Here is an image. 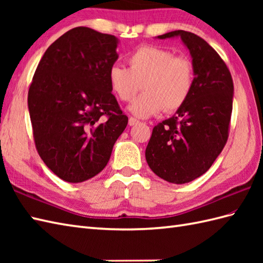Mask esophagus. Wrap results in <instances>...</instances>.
<instances>
[{
  "label": "esophagus",
  "instance_id": "obj_1",
  "mask_svg": "<svg viewBox=\"0 0 263 263\" xmlns=\"http://www.w3.org/2000/svg\"><path fill=\"white\" fill-rule=\"evenodd\" d=\"M139 121L137 119H135V117H128V125L132 126V125H136L138 124Z\"/></svg>",
  "mask_w": 263,
  "mask_h": 263
}]
</instances>
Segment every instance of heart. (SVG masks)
Masks as SVG:
<instances>
[{"mask_svg":"<svg viewBox=\"0 0 263 263\" xmlns=\"http://www.w3.org/2000/svg\"><path fill=\"white\" fill-rule=\"evenodd\" d=\"M128 69L111 65L108 80L111 91L121 102L136 97L141 85L144 92L130 106L133 115L149 117L180 109L191 96L194 86V68L185 57H177L170 49L141 46L127 58Z\"/></svg>","mask_w":263,"mask_h":263,"instance_id":"1","label":"heart"}]
</instances>
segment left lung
Instances as JSON below:
<instances>
[{"instance_id": "obj_1", "label": "left lung", "mask_w": 263, "mask_h": 263, "mask_svg": "<svg viewBox=\"0 0 263 263\" xmlns=\"http://www.w3.org/2000/svg\"><path fill=\"white\" fill-rule=\"evenodd\" d=\"M180 36L194 68V86L176 114L158 123L146 148L150 168L163 180L184 184L208 171L230 135L234 85L230 70L214 48L193 32L175 30L159 39Z\"/></svg>"}]
</instances>
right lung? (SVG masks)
<instances>
[{
    "label": "right lung",
    "instance_id": "obj_1",
    "mask_svg": "<svg viewBox=\"0 0 263 263\" xmlns=\"http://www.w3.org/2000/svg\"><path fill=\"white\" fill-rule=\"evenodd\" d=\"M116 47L115 36L77 27L46 49L33 74L28 108L35 146L65 182L102 172L127 125L108 80Z\"/></svg>",
    "mask_w": 263,
    "mask_h": 263
}]
</instances>
